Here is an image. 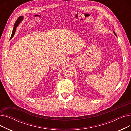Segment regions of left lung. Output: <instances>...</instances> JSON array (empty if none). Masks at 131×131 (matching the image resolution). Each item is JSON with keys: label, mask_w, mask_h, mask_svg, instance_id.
<instances>
[{"label": "left lung", "mask_w": 131, "mask_h": 131, "mask_svg": "<svg viewBox=\"0 0 131 131\" xmlns=\"http://www.w3.org/2000/svg\"><path fill=\"white\" fill-rule=\"evenodd\" d=\"M114 32V34H115V36H116V33H115V32Z\"/></svg>", "instance_id": "left-lung-1"}]
</instances>
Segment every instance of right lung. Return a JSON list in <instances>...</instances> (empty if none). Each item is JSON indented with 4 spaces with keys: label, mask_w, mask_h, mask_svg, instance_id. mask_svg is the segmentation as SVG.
I'll return each mask as SVG.
<instances>
[{
    "label": "right lung",
    "mask_w": 131,
    "mask_h": 131,
    "mask_svg": "<svg viewBox=\"0 0 131 131\" xmlns=\"http://www.w3.org/2000/svg\"><path fill=\"white\" fill-rule=\"evenodd\" d=\"M23 19V17L22 16H19V17L18 18V19H17L16 22L15 23L14 25V28H13V32H12V35H11V37H10V40L13 37L14 35V34H15V32H16V27H17V26L18 25V24H19L20 22H21V21H22Z\"/></svg>",
    "instance_id": "right-lung-1"
}]
</instances>
